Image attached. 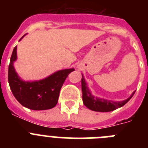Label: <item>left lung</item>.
<instances>
[{
  "label": "left lung",
  "mask_w": 148,
  "mask_h": 148,
  "mask_svg": "<svg viewBox=\"0 0 148 148\" xmlns=\"http://www.w3.org/2000/svg\"><path fill=\"white\" fill-rule=\"evenodd\" d=\"M82 99H83L84 104L91 110L97 111V112H110L121 108L127 103L130 99L133 97L135 92H133L130 97L122 101H113L108 99H100V98L95 97L92 95L90 90L87 86L84 78L82 75Z\"/></svg>",
  "instance_id": "left-lung-1"
}]
</instances>
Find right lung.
I'll return each mask as SVG.
<instances>
[{
	"instance_id": "add662e5",
	"label": "right lung",
	"mask_w": 148,
	"mask_h": 148,
	"mask_svg": "<svg viewBox=\"0 0 148 148\" xmlns=\"http://www.w3.org/2000/svg\"><path fill=\"white\" fill-rule=\"evenodd\" d=\"M16 59L17 46L13 49L10 58L8 82L12 94L18 102L23 107L34 110H44L54 108L58 103L60 90L65 79L75 70L73 68L65 69L56 72L42 80L24 82L18 76L13 66Z\"/></svg>"
}]
</instances>
